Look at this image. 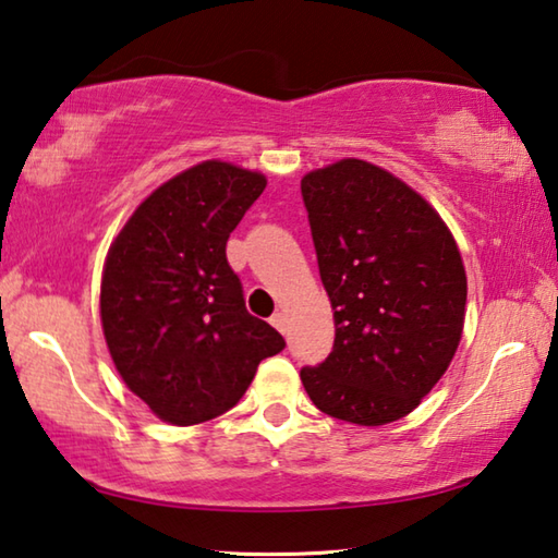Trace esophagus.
I'll return each instance as SVG.
<instances>
[{
    "mask_svg": "<svg viewBox=\"0 0 558 558\" xmlns=\"http://www.w3.org/2000/svg\"><path fill=\"white\" fill-rule=\"evenodd\" d=\"M270 325L278 329V332H282L286 335V329H288V317H286V313H276L270 317Z\"/></svg>",
    "mask_w": 558,
    "mask_h": 558,
    "instance_id": "34e87169",
    "label": "esophagus"
}]
</instances>
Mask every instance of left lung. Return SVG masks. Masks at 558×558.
I'll return each instance as SVG.
<instances>
[{"mask_svg": "<svg viewBox=\"0 0 558 558\" xmlns=\"http://www.w3.org/2000/svg\"><path fill=\"white\" fill-rule=\"evenodd\" d=\"M300 189L335 310L332 352L302 366V386L332 418L399 421L460 344L468 278L456 239L421 194L364 159L315 169Z\"/></svg>", "mask_w": 558, "mask_h": 558, "instance_id": "obj_1", "label": "left lung"}]
</instances>
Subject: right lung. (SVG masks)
I'll return each mask as SVG.
<instances>
[{"label":"right lung","mask_w":558,"mask_h":558,"mask_svg":"<svg viewBox=\"0 0 558 558\" xmlns=\"http://www.w3.org/2000/svg\"><path fill=\"white\" fill-rule=\"evenodd\" d=\"M266 177L209 159L155 189L110 245L100 319L132 393L174 426L239 403L286 339L245 310L226 241Z\"/></svg>","instance_id":"right-lung-1"}]
</instances>
